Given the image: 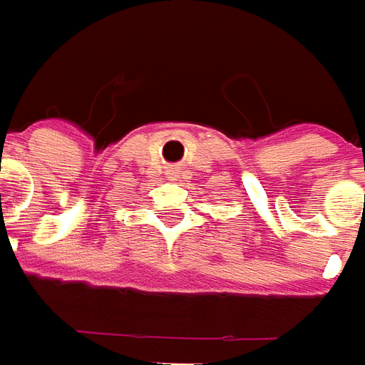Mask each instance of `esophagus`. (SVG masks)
<instances>
[{"mask_svg": "<svg viewBox=\"0 0 365 365\" xmlns=\"http://www.w3.org/2000/svg\"><path fill=\"white\" fill-rule=\"evenodd\" d=\"M178 175H180V168H176V166H170V168L166 170V176H168L170 180H176Z\"/></svg>", "mask_w": 365, "mask_h": 365, "instance_id": "esophagus-1", "label": "esophagus"}]
</instances>
